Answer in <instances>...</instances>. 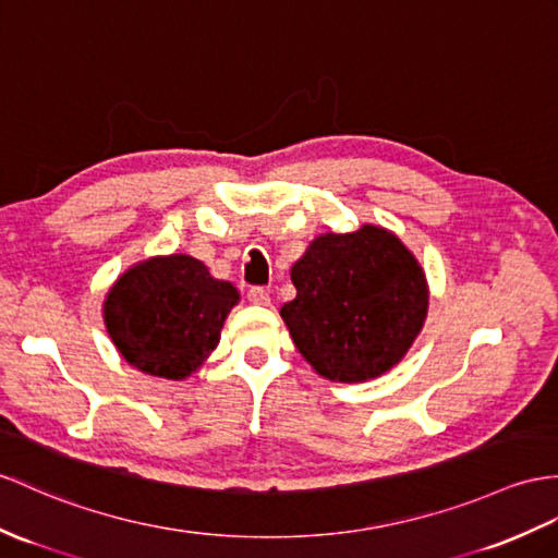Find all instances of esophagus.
<instances>
[{"label":"esophagus","mask_w":558,"mask_h":558,"mask_svg":"<svg viewBox=\"0 0 558 558\" xmlns=\"http://www.w3.org/2000/svg\"><path fill=\"white\" fill-rule=\"evenodd\" d=\"M248 301L253 305H269V293L263 289V287H253L248 291Z\"/></svg>","instance_id":"esophagus-1"}]
</instances>
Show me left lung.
<instances>
[{
  "mask_svg": "<svg viewBox=\"0 0 558 558\" xmlns=\"http://www.w3.org/2000/svg\"><path fill=\"white\" fill-rule=\"evenodd\" d=\"M295 298L281 319L319 376L362 384L396 366L421 333L428 283L418 260L384 227L326 232L291 267Z\"/></svg>",
  "mask_w": 558,
  "mask_h": 558,
  "instance_id": "1",
  "label": "left lung"
}]
</instances>
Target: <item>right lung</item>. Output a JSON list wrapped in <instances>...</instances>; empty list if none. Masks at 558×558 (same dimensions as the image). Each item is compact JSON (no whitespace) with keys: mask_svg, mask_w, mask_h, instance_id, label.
<instances>
[{"mask_svg":"<svg viewBox=\"0 0 558 558\" xmlns=\"http://www.w3.org/2000/svg\"><path fill=\"white\" fill-rule=\"evenodd\" d=\"M236 303L232 283L210 277L196 257L158 255L118 277L104 301V324L132 366L182 381L220 343L222 324Z\"/></svg>","mask_w":558,"mask_h":558,"instance_id":"obj_1","label":"right lung"}]
</instances>
